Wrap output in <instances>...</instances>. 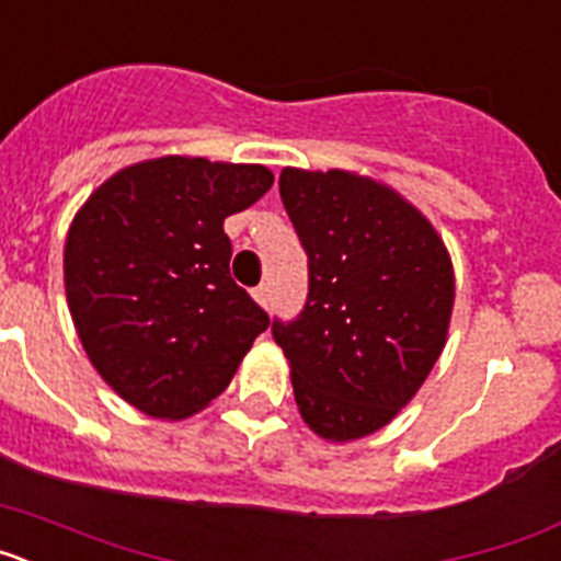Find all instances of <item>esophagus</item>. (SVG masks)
<instances>
[{
  "mask_svg": "<svg viewBox=\"0 0 561 561\" xmlns=\"http://www.w3.org/2000/svg\"><path fill=\"white\" fill-rule=\"evenodd\" d=\"M252 297H255L257 304L261 306H270V284H261V286H255V289H252Z\"/></svg>",
  "mask_w": 561,
  "mask_h": 561,
  "instance_id": "esophagus-1",
  "label": "esophagus"
}]
</instances>
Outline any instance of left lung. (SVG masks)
<instances>
[{
    "instance_id": "obj_1",
    "label": "left lung",
    "mask_w": 561,
    "mask_h": 561,
    "mask_svg": "<svg viewBox=\"0 0 561 561\" xmlns=\"http://www.w3.org/2000/svg\"><path fill=\"white\" fill-rule=\"evenodd\" d=\"M280 199L309 255L297 320L272 323L297 410L325 440H356L396 419L447 345L449 252L393 187L351 171H280Z\"/></svg>"
}]
</instances>
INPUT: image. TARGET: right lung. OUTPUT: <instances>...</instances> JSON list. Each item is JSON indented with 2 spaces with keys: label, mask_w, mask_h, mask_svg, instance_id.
Returning a JSON list of instances; mask_svg holds the SVG:
<instances>
[{
  "label": "right lung",
  "mask_w": 561,
  "mask_h": 561,
  "mask_svg": "<svg viewBox=\"0 0 561 561\" xmlns=\"http://www.w3.org/2000/svg\"><path fill=\"white\" fill-rule=\"evenodd\" d=\"M264 165L157 157L98 187L64 247L89 362L151 419H187L230 385L270 317L230 277L225 219L272 187Z\"/></svg>",
  "instance_id": "right-lung-1"
}]
</instances>
